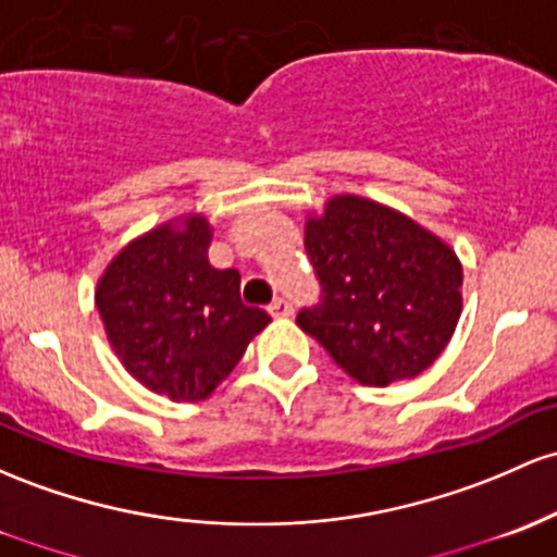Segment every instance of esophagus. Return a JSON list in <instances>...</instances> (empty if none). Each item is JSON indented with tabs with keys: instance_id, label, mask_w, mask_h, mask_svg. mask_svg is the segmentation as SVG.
Instances as JSON below:
<instances>
[{
	"instance_id": "obj_1",
	"label": "esophagus",
	"mask_w": 557,
	"mask_h": 557,
	"mask_svg": "<svg viewBox=\"0 0 557 557\" xmlns=\"http://www.w3.org/2000/svg\"><path fill=\"white\" fill-rule=\"evenodd\" d=\"M269 314L272 317H290L293 314V304L288 298H274L272 304H269Z\"/></svg>"
}]
</instances>
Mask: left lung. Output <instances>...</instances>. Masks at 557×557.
Wrapping results in <instances>:
<instances>
[{
    "mask_svg": "<svg viewBox=\"0 0 557 557\" xmlns=\"http://www.w3.org/2000/svg\"><path fill=\"white\" fill-rule=\"evenodd\" d=\"M320 304L296 325L364 386L418 377L449 344L462 311V264L401 211L335 195L307 216Z\"/></svg>",
    "mask_w": 557,
    "mask_h": 557,
    "instance_id": "obj_1",
    "label": "left lung"
}]
</instances>
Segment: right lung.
<instances>
[{"label": "right lung", "mask_w": 557, "mask_h": 557, "mask_svg": "<svg viewBox=\"0 0 557 557\" xmlns=\"http://www.w3.org/2000/svg\"><path fill=\"white\" fill-rule=\"evenodd\" d=\"M203 213L171 219L113 256L95 290L126 372L171 401H203L272 317L240 301V272L209 264Z\"/></svg>", "instance_id": "obj_1"}]
</instances>
